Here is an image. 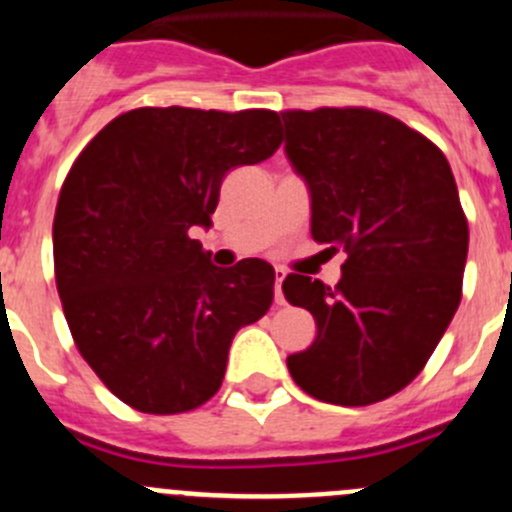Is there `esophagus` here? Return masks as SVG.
I'll return each instance as SVG.
<instances>
[{
  "mask_svg": "<svg viewBox=\"0 0 512 512\" xmlns=\"http://www.w3.org/2000/svg\"><path fill=\"white\" fill-rule=\"evenodd\" d=\"M287 272L282 267H275V302L277 305H285V297H282V280H285Z\"/></svg>",
  "mask_w": 512,
  "mask_h": 512,
  "instance_id": "1",
  "label": "esophagus"
}]
</instances>
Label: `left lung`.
<instances>
[{"mask_svg":"<svg viewBox=\"0 0 512 512\" xmlns=\"http://www.w3.org/2000/svg\"><path fill=\"white\" fill-rule=\"evenodd\" d=\"M287 157L312 197V240L347 252L335 287L282 282L315 342L287 357L322 403L360 408L408 388L463 297L468 217L438 145L370 107L285 109Z\"/></svg>","mask_w":512,"mask_h":512,"instance_id":"1","label":"left lung"}]
</instances>
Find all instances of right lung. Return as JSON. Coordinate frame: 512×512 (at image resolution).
I'll return each mask as SVG.
<instances>
[{
  "label": "right lung",
  "instance_id": "1",
  "mask_svg": "<svg viewBox=\"0 0 512 512\" xmlns=\"http://www.w3.org/2000/svg\"><path fill=\"white\" fill-rule=\"evenodd\" d=\"M282 145L272 109L140 107L79 152L52 225L54 280L79 355L140 413L177 415L220 390L232 337L272 305L265 260L215 267L192 240L220 185Z\"/></svg>",
  "mask_w": 512,
  "mask_h": 512
}]
</instances>
